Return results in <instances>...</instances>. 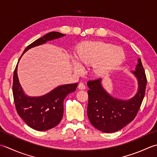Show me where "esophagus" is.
<instances>
[{"label": "esophagus", "mask_w": 157, "mask_h": 157, "mask_svg": "<svg viewBox=\"0 0 157 157\" xmlns=\"http://www.w3.org/2000/svg\"><path fill=\"white\" fill-rule=\"evenodd\" d=\"M78 87L79 89H81V90H85V85L83 84V83L81 82V83H79Z\"/></svg>", "instance_id": "obj_1"}]
</instances>
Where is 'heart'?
<instances>
[{
	"instance_id": "b5f03b06",
	"label": "heart",
	"mask_w": 157,
	"mask_h": 157,
	"mask_svg": "<svg viewBox=\"0 0 157 157\" xmlns=\"http://www.w3.org/2000/svg\"><path fill=\"white\" fill-rule=\"evenodd\" d=\"M75 57L80 65L92 66V72L97 77L106 76L122 63L125 53L121 47L102 41H88L80 44L75 51ZM76 72L81 67L74 62Z\"/></svg>"
}]
</instances>
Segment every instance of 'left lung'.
Masks as SVG:
<instances>
[{
	"instance_id": "1",
	"label": "left lung",
	"mask_w": 157,
	"mask_h": 157,
	"mask_svg": "<svg viewBox=\"0 0 157 157\" xmlns=\"http://www.w3.org/2000/svg\"><path fill=\"white\" fill-rule=\"evenodd\" d=\"M135 71L132 74L138 82V90L128 100L112 96L103 88L101 78L89 81L87 86V115L91 124L104 133L119 131L135 119L144 98L147 79L141 59L137 60Z\"/></svg>"
}]
</instances>
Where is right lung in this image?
I'll return each instance as SVG.
<instances>
[{
    "label": "right lung",
    "instance_id": "obj_1",
    "mask_svg": "<svg viewBox=\"0 0 157 157\" xmlns=\"http://www.w3.org/2000/svg\"><path fill=\"white\" fill-rule=\"evenodd\" d=\"M65 36L57 32H51L29 44L24 51ZM21 56L19 59L20 61ZM18 61V62H19ZM17 65L15 67L13 82V94L17 114L30 127L40 131H46L57 126L63 114V101L70 93L75 91L78 83L63 85L57 87L39 97H30L25 94L17 76Z\"/></svg>",
    "mask_w": 157,
    "mask_h": 157
}]
</instances>
